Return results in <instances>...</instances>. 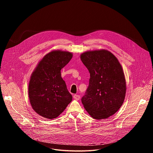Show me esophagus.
I'll list each match as a JSON object with an SVG mask.
<instances>
[{"label":"esophagus","mask_w":153,"mask_h":153,"mask_svg":"<svg viewBox=\"0 0 153 153\" xmlns=\"http://www.w3.org/2000/svg\"><path fill=\"white\" fill-rule=\"evenodd\" d=\"M73 98H74V99H76V100H79V99H80V96H79V95H77V94H74V95L73 96Z\"/></svg>","instance_id":"esophagus-1"}]
</instances>
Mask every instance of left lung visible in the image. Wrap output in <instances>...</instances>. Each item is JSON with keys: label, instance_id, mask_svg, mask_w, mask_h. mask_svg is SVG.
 Listing matches in <instances>:
<instances>
[{"label": "left lung", "instance_id": "8db88e82", "mask_svg": "<svg viewBox=\"0 0 153 153\" xmlns=\"http://www.w3.org/2000/svg\"><path fill=\"white\" fill-rule=\"evenodd\" d=\"M80 59L90 74L82 103L93 118L107 119L119 110L125 100L126 80L121 65L106 50L84 52Z\"/></svg>", "mask_w": 153, "mask_h": 153}]
</instances>
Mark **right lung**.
<instances>
[{
	"mask_svg": "<svg viewBox=\"0 0 153 153\" xmlns=\"http://www.w3.org/2000/svg\"><path fill=\"white\" fill-rule=\"evenodd\" d=\"M73 53L54 50L41 59L33 72L28 85L31 105L39 115L48 119L57 117L72 101L60 70Z\"/></svg>",
	"mask_w": 153,
	"mask_h": 153,
	"instance_id": "1",
	"label": "right lung"
}]
</instances>
